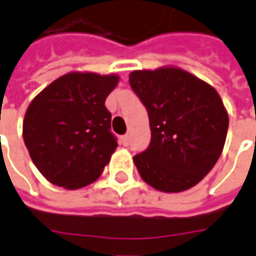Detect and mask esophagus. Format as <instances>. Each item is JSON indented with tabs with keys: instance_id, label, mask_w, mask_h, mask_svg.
Listing matches in <instances>:
<instances>
[{
	"instance_id": "obj_1",
	"label": "esophagus",
	"mask_w": 256,
	"mask_h": 256,
	"mask_svg": "<svg viewBox=\"0 0 256 256\" xmlns=\"http://www.w3.org/2000/svg\"><path fill=\"white\" fill-rule=\"evenodd\" d=\"M128 141H130V136H128V134L123 136V144H124V146H128Z\"/></svg>"
}]
</instances>
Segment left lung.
<instances>
[{
    "label": "left lung",
    "instance_id": "1",
    "mask_svg": "<svg viewBox=\"0 0 256 256\" xmlns=\"http://www.w3.org/2000/svg\"><path fill=\"white\" fill-rule=\"evenodd\" d=\"M128 82L146 105L151 142L134 156L141 178L162 192H182L202 180L226 142L228 114L218 91L178 66L133 70Z\"/></svg>",
    "mask_w": 256,
    "mask_h": 256
}]
</instances>
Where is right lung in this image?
Masks as SVG:
<instances>
[{"label": "right lung", "mask_w": 256, "mask_h": 256, "mask_svg": "<svg viewBox=\"0 0 256 256\" xmlns=\"http://www.w3.org/2000/svg\"><path fill=\"white\" fill-rule=\"evenodd\" d=\"M119 78L115 73L69 72L30 102L23 140L50 183L78 190L101 176L118 146L105 100Z\"/></svg>", "instance_id": "obj_1"}]
</instances>
